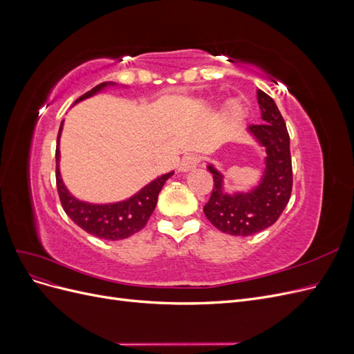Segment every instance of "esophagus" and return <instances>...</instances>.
<instances>
[{"mask_svg":"<svg viewBox=\"0 0 354 354\" xmlns=\"http://www.w3.org/2000/svg\"><path fill=\"white\" fill-rule=\"evenodd\" d=\"M201 159L198 155H186L180 162V171H190L199 165Z\"/></svg>","mask_w":354,"mask_h":354,"instance_id":"obj_1","label":"esophagus"}]
</instances>
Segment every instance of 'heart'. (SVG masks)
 <instances>
[{"mask_svg":"<svg viewBox=\"0 0 354 354\" xmlns=\"http://www.w3.org/2000/svg\"><path fill=\"white\" fill-rule=\"evenodd\" d=\"M227 113L232 116V118H239L242 115V106L238 103V102H230L227 104Z\"/></svg>","mask_w":354,"mask_h":354,"instance_id":"b5f03b06","label":"heart"}]
</instances>
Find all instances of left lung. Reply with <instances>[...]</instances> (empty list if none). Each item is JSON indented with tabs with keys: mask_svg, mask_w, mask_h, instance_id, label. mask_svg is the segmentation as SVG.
Wrapping results in <instances>:
<instances>
[{
	"mask_svg": "<svg viewBox=\"0 0 354 354\" xmlns=\"http://www.w3.org/2000/svg\"><path fill=\"white\" fill-rule=\"evenodd\" d=\"M261 124L248 125L250 133L266 147V169L261 183L248 194L227 195L223 192V176L212 165L214 187L203 207L214 227L232 236H251L281 217L292 192V162L286 124L269 94L257 91Z\"/></svg>",
	"mask_w": 354,
	"mask_h": 354,
	"instance_id": "obj_1",
	"label": "left lung"
}]
</instances>
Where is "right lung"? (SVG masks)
<instances>
[{"label": "right lung", "mask_w": 354, "mask_h": 354, "mask_svg": "<svg viewBox=\"0 0 354 354\" xmlns=\"http://www.w3.org/2000/svg\"><path fill=\"white\" fill-rule=\"evenodd\" d=\"M108 82H102L90 91L82 94L77 100L81 102L84 99L91 97L93 94L103 90ZM62 134V127L57 134V147H56V185H57V194L60 198V203L63 209L69 216V218L78 224L81 229L87 233L93 234L95 238L108 239V241H118L133 236L134 233L140 232L146 224L147 220L151 218L152 212L156 207L158 195L160 189L165 185V181L173 176L174 173H168L158 177L152 183L145 186L138 194L131 196L130 199L108 203V205H93V203L81 202L75 199L68 189L65 187L60 177L59 171V138Z\"/></svg>", "instance_id": "1"}]
</instances>
